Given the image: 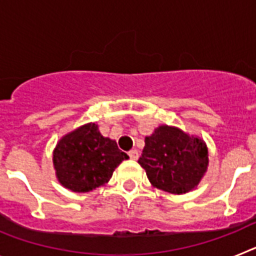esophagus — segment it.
<instances>
[{
	"mask_svg": "<svg viewBox=\"0 0 256 256\" xmlns=\"http://www.w3.org/2000/svg\"><path fill=\"white\" fill-rule=\"evenodd\" d=\"M128 155H130V158L132 160H137V159H138V151L136 150V148H134V150H130V152H128Z\"/></svg>",
	"mask_w": 256,
	"mask_h": 256,
	"instance_id": "1",
	"label": "esophagus"
}]
</instances>
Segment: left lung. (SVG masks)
Listing matches in <instances>:
<instances>
[{
  "instance_id": "1",
  "label": "left lung",
  "mask_w": 256,
  "mask_h": 256,
  "mask_svg": "<svg viewBox=\"0 0 256 256\" xmlns=\"http://www.w3.org/2000/svg\"><path fill=\"white\" fill-rule=\"evenodd\" d=\"M140 165L154 186L170 194L195 188L208 168L204 141L173 126H162L144 138Z\"/></svg>"
}]
</instances>
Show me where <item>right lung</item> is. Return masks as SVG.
Instances as JSON below:
<instances>
[{
	"label": "right lung",
	"instance_id": "right-lung-1",
	"mask_svg": "<svg viewBox=\"0 0 256 256\" xmlns=\"http://www.w3.org/2000/svg\"><path fill=\"white\" fill-rule=\"evenodd\" d=\"M128 155L105 138L94 123L86 124L60 140L54 151L56 176L64 187L88 192L105 184Z\"/></svg>",
	"mask_w": 256,
	"mask_h": 256
}]
</instances>
